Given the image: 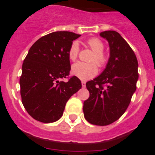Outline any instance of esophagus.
Segmentation results:
<instances>
[{
  "mask_svg": "<svg viewBox=\"0 0 155 155\" xmlns=\"http://www.w3.org/2000/svg\"><path fill=\"white\" fill-rule=\"evenodd\" d=\"M81 85H82V87H84L86 86V82L85 81H81Z\"/></svg>",
  "mask_w": 155,
  "mask_h": 155,
  "instance_id": "esophagus-1",
  "label": "esophagus"
}]
</instances>
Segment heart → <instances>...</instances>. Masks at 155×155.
Returning <instances> with one entry per match:
<instances>
[{
  "instance_id": "1",
  "label": "heart",
  "mask_w": 155,
  "mask_h": 155,
  "mask_svg": "<svg viewBox=\"0 0 155 155\" xmlns=\"http://www.w3.org/2000/svg\"><path fill=\"white\" fill-rule=\"evenodd\" d=\"M87 45L90 47L94 53L91 56L90 61L92 63L86 64L83 62H77L74 64L71 68V73L75 77L81 80H88L94 78L98 73L97 63L100 68H102L108 62V57L103 52L104 45L103 42L97 37H93L87 39L86 42ZM80 48L78 42L74 41L71 43L68 50V57L71 61H76L78 57ZM96 62V64L95 63Z\"/></svg>"
}]
</instances>
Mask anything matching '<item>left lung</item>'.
Wrapping results in <instances>:
<instances>
[{
  "instance_id": "8db88e82",
  "label": "left lung",
  "mask_w": 155,
  "mask_h": 155,
  "mask_svg": "<svg viewBox=\"0 0 155 155\" xmlns=\"http://www.w3.org/2000/svg\"><path fill=\"white\" fill-rule=\"evenodd\" d=\"M100 35L109 42L110 57L103 72L86 83L90 96L84 102L83 112L90 124L106 126L125 113L137 89L139 74L136 55L120 33L105 31Z\"/></svg>"
}]
</instances>
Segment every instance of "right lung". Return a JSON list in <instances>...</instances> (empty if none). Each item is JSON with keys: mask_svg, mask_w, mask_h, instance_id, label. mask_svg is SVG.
<instances>
[{"mask_svg": "<svg viewBox=\"0 0 155 155\" xmlns=\"http://www.w3.org/2000/svg\"><path fill=\"white\" fill-rule=\"evenodd\" d=\"M81 35L54 31L41 37L28 50L22 64L20 93L25 110L35 120L53 123L62 116L67 102L81 88V82L72 76L68 50Z\"/></svg>", "mask_w": 155, "mask_h": 155, "instance_id": "obj_1", "label": "right lung"}]
</instances>
